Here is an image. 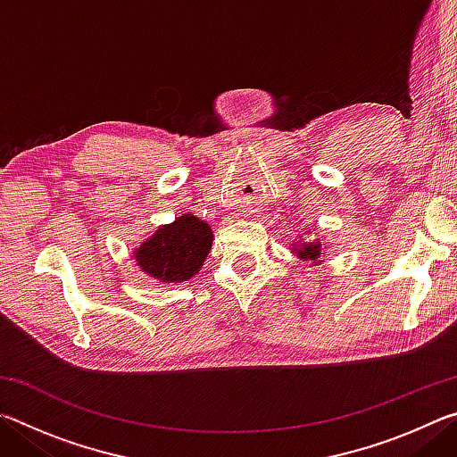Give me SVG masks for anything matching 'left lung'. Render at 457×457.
Returning <instances> with one entry per match:
<instances>
[{
    "instance_id": "obj_1",
    "label": "left lung",
    "mask_w": 457,
    "mask_h": 457,
    "mask_svg": "<svg viewBox=\"0 0 457 457\" xmlns=\"http://www.w3.org/2000/svg\"><path fill=\"white\" fill-rule=\"evenodd\" d=\"M292 253H296V256L303 260V262H312V266H319L320 260V253H327L324 252V245L320 239H311V242H304L303 236L298 239H294L292 244Z\"/></svg>"
}]
</instances>
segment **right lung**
Wrapping results in <instances>:
<instances>
[{
  "mask_svg": "<svg viewBox=\"0 0 457 457\" xmlns=\"http://www.w3.org/2000/svg\"><path fill=\"white\" fill-rule=\"evenodd\" d=\"M210 223L183 213L175 221L154 229L151 237L135 247L133 258L149 278L159 284L187 282L195 276L212 252Z\"/></svg>",
  "mask_w": 457,
  "mask_h": 457,
  "instance_id": "1",
  "label": "right lung"
}]
</instances>
